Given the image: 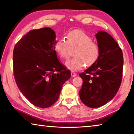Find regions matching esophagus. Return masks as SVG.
<instances>
[{"mask_svg":"<svg viewBox=\"0 0 134 134\" xmlns=\"http://www.w3.org/2000/svg\"><path fill=\"white\" fill-rule=\"evenodd\" d=\"M71 76H72V77H75V76H76L77 75H76V74L75 73V72H71Z\"/></svg>","mask_w":134,"mask_h":134,"instance_id":"34e87169","label":"esophagus"}]
</instances>
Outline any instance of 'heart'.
Segmentation results:
<instances>
[{
	"instance_id": "obj_1",
	"label": "heart",
	"mask_w": 134,
	"mask_h": 134,
	"mask_svg": "<svg viewBox=\"0 0 134 134\" xmlns=\"http://www.w3.org/2000/svg\"><path fill=\"white\" fill-rule=\"evenodd\" d=\"M65 39H58L55 44V49L58 55L67 59L74 51L75 57L68 60L65 66L72 71L82 69L85 65L90 66L97 62L99 56V48L92 39L79 30L69 32Z\"/></svg>"
}]
</instances>
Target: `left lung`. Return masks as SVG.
<instances>
[{"label": "left lung", "instance_id": "obj_1", "mask_svg": "<svg viewBox=\"0 0 134 134\" xmlns=\"http://www.w3.org/2000/svg\"><path fill=\"white\" fill-rule=\"evenodd\" d=\"M95 36L99 58L79 74L83 79L79 97L90 108L102 107L115 96L121 85L124 65L122 51L113 37L104 31L98 32Z\"/></svg>", "mask_w": 134, "mask_h": 134}]
</instances>
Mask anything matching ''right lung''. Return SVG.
<instances>
[{
    "label": "right lung",
    "instance_id": "1",
    "mask_svg": "<svg viewBox=\"0 0 134 134\" xmlns=\"http://www.w3.org/2000/svg\"><path fill=\"white\" fill-rule=\"evenodd\" d=\"M56 35L50 27L30 30L15 44L13 73L18 87L33 105L41 108L57 101L71 72L55 50Z\"/></svg>",
    "mask_w": 134,
    "mask_h": 134
}]
</instances>
